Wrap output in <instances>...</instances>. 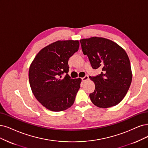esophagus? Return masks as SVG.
<instances>
[{
    "instance_id": "esophagus-1",
    "label": "esophagus",
    "mask_w": 148,
    "mask_h": 148,
    "mask_svg": "<svg viewBox=\"0 0 148 148\" xmlns=\"http://www.w3.org/2000/svg\"><path fill=\"white\" fill-rule=\"evenodd\" d=\"M88 80V75H85L84 77L82 78V81L83 82H86Z\"/></svg>"
}]
</instances>
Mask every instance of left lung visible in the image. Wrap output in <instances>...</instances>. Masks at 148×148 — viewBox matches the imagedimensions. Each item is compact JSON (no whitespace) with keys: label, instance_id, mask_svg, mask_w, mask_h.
<instances>
[{"label":"left lung","instance_id":"1","mask_svg":"<svg viewBox=\"0 0 148 148\" xmlns=\"http://www.w3.org/2000/svg\"><path fill=\"white\" fill-rule=\"evenodd\" d=\"M84 55L88 57L92 68H101V73L90 79L95 90L90 94L94 105L99 108L115 106L127 94L132 82V73L127 54L114 41L102 37L80 40Z\"/></svg>","mask_w":148,"mask_h":148}]
</instances>
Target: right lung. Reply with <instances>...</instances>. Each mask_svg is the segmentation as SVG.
<instances>
[{
	"label": "right lung",
	"mask_w": 148,
	"mask_h": 148,
	"mask_svg": "<svg viewBox=\"0 0 148 148\" xmlns=\"http://www.w3.org/2000/svg\"><path fill=\"white\" fill-rule=\"evenodd\" d=\"M79 47L78 40L52 42L37 53L30 66L29 79L33 94L49 110L63 111L74 102L82 79H71L68 62ZM64 72L67 74L63 78Z\"/></svg>",
	"instance_id": "right-lung-1"
}]
</instances>
